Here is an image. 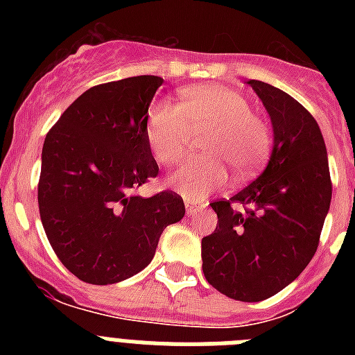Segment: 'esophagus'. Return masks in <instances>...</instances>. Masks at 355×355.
Segmentation results:
<instances>
[{"label": "esophagus", "mask_w": 355, "mask_h": 355, "mask_svg": "<svg viewBox=\"0 0 355 355\" xmlns=\"http://www.w3.org/2000/svg\"><path fill=\"white\" fill-rule=\"evenodd\" d=\"M197 208H200L197 202H193V200H190V199H184V209H187L188 216H192L193 213L197 211Z\"/></svg>", "instance_id": "1"}]
</instances>
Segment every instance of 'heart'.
I'll use <instances>...</instances> for the list:
<instances>
[{
    "instance_id": "b5f03b06",
    "label": "heart",
    "mask_w": 355,
    "mask_h": 355,
    "mask_svg": "<svg viewBox=\"0 0 355 355\" xmlns=\"http://www.w3.org/2000/svg\"><path fill=\"white\" fill-rule=\"evenodd\" d=\"M206 131L199 158L183 162L167 184L190 200L208 197L224 187L227 167L250 175L270 153L272 137L265 122L252 114L245 96L225 85H197L181 92L180 106L155 103L146 117V140L156 162L172 165L187 149L190 131Z\"/></svg>"
}]
</instances>
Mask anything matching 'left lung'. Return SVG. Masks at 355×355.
Masks as SVG:
<instances>
[{"instance_id": "8db88e82", "label": "left lung", "mask_w": 355, "mask_h": 355, "mask_svg": "<svg viewBox=\"0 0 355 355\" xmlns=\"http://www.w3.org/2000/svg\"><path fill=\"white\" fill-rule=\"evenodd\" d=\"M247 83L268 112L274 146L265 171L229 200H215L218 222L202 238V272L229 299L259 302L302 274L318 247L332 197L327 149L313 115L290 94ZM231 202L246 206L236 212Z\"/></svg>"}]
</instances>
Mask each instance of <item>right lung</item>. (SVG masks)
Masks as SVG:
<instances>
[{"instance_id":"add662e5","label":"right lung","mask_w":355,"mask_h":355,"mask_svg":"<svg viewBox=\"0 0 355 355\" xmlns=\"http://www.w3.org/2000/svg\"><path fill=\"white\" fill-rule=\"evenodd\" d=\"M162 83L133 76L92 87L46 135L40 220L58 259L85 283L139 274L155 258L163 229L184 216L178 193H135L158 175L146 117Z\"/></svg>"}]
</instances>
